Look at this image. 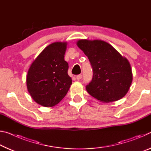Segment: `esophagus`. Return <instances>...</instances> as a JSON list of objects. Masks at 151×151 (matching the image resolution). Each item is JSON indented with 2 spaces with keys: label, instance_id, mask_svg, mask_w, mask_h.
<instances>
[{
  "label": "esophagus",
  "instance_id": "1",
  "mask_svg": "<svg viewBox=\"0 0 151 151\" xmlns=\"http://www.w3.org/2000/svg\"><path fill=\"white\" fill-rule=\"evenodd\" d=\"M76 78L77 80H81V79L82 78V75H78L76 76Z\"/></svg>",
  "mask_w": 151,
  "mask_h": 151
}]
</instances>
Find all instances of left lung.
Listing matches in <instances>:
<instances>
[{
  "mask_svg": "<svg viewBox=\"0 0 151 151\" xmlns=\"http://www.w3.org/2000/svg\"><path fill=\"white\" fill-rule=\"evenodd\" d=\"M76 45L93 68V79L86 86L88 93L103 103L118 101L126 95L132 81L129 60L103 40L81 39Z\"/></svg>",
  "mask_w": 151,
  "mask_h": 151,
  "instance_id": "1",
  "label": "left lung"
}]
</instances>
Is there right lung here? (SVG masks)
Wrapping results in <instances>:
<instances>
[{"label": "right lung", "instance_id": "obj_1", "mask_svg": "<svg viewBox=\"0 0 151 151\" xmlns=\"http://www.w3.org/2000/svg\"><path fill=\"white\" fill-rule=\"evenodd\" d=\"M67 42H56L46 47L30 65L27 76L29 93L36 103L51 107L68 93L72 79L65 60Z\"/></svg>", "mask_w": 151, "mask_h": 151}]
</instances>
